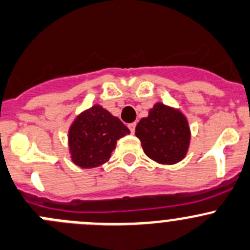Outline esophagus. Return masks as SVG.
<instances>
[{"instance_id": "obj_1", "label": "esophagus", "mask_w": 250, "mask_h": 250, "mask_svg": "<svg viewBox=\"0 0 250 250\" xmlns=\"http://www.w3.org/2000/svg\"><path fill=\"white\" fill-rule=\"evenodd\" d=\"M128 128H130L131 133L135 132V128H136V123H131V124H128Z\"/></svg>"}]
</instances>
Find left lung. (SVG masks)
<instances>
[{"mask_svg":"<svg viewBox=\"0 0 250 250\" xmlns=\"http://www.w3.org/2000/svg\"><path fill=\"white\" fill-rule=\"evenodd\" d=\"M143 152L159 164H176L187 154L191 131L186 117L179 109L155 103L147 118L136 126Z\"/></svg>","mask_w":250,"mask_h":250,"instance_id":"8db88e82","label":"left lung"}]
</instances>
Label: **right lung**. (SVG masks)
<instances>
[{
	"mask_svg": "<svg viewBox=\"0 0 250 250\" xmlns=\"http://www.w3.org/2000/svg\"><path fill=\"white\" fill-rule=\"evenodd\" d=\"M128 133L119 118L95 104L79 114L69 128L71 160L83 169L100 167L109 160L117 141Z\"/></svg>",
	"mask_w": 250,
	"mask_h": 250,
	"instance_id": "obj_1",
	"label": "right lung"
}]
</instances>
